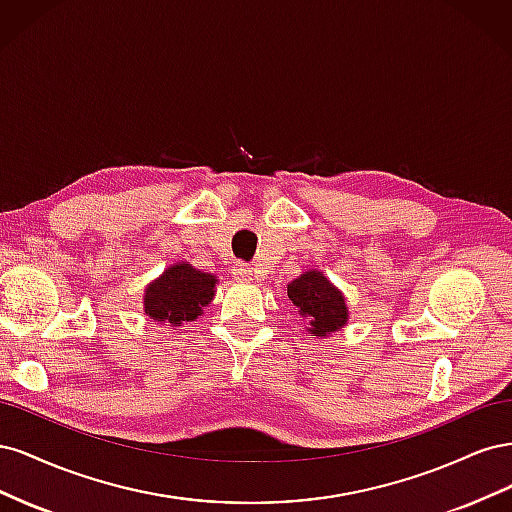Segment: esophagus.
<instances>
[{
	"label": "esophagus",
	"instance_id": "1",
	"mask_svg": "<svg viewBox=\"0 0 512 512\" xmlns=\"http://www.w3.org/2000/svg\"><path fill=\"white\" fill-rule=\"evenodd\" d=\"M232 275L237 277V280H252V269L245 265V262H237L235 267H232Z\"/></svg>",
	"mask_w": 512,
	"mask_h": 512
}]
</instances>
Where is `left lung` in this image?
Returning a JSON list of instances; mask_svg holds the SVG:
<instances>
[{
    "instance_id": "obj_1",
    "label": "left lung",
    "mask_w": 512,
    "mask_h": 512,
    "mask_svg": "<svg viewBox=\"0 0 512 512\" xmlns=\"http://www.w3.org/2000/svg\"><path fill=\"white\" fill-rule=\"evenodd\" d=\"M288 299L309 322V331L318 337L342 329L348 320L346 301L320 271H305L288 284Z\"/></svg>"
}]
</instances>
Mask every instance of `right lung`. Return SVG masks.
<instances>
[{"label": "right lung", "instance_id": "obj_1", "mask_svg": "<svg viewBox=\"0 0 512 512\" xmlns=\"http://www.w3.org/2000/svg\"><path fill=\"white\" fill-rule=\"evenodd\" d=\"M215 277L190 265H173L145 290V314L156 322L181 327L200 316L213 299Z\"/></svg>", "mask_w": 512, "mask_h": 512}]
</instances>
